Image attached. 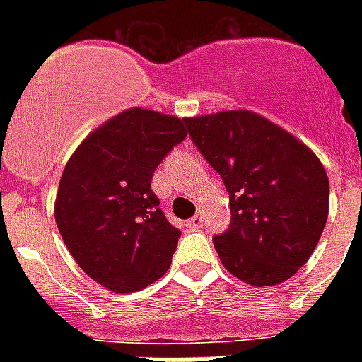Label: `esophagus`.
<instances>
[{
    "mask_svg": "<svg viewBox=\"0 0 362 362\" xmlns=\"http://www.w3.org/2000/svg\"><path fill=\"white\" fill-rule=\"evenodd\" d=\"M203 223H204L203 216H193L192 220L186 223V227L189 229V231H199V229H203Z\"/></svg>",
    "mask_w": 362,
    "mask_h": 362,
    "instance_id": "34e87169",
    "label": "esophagus"
}]
</instances>
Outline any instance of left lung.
<instances>
[{
	"label": "left lung",
	"instance_id": "obj_1",
	"mask_svg": "<svg viewBox=\"0 0 362 362\" xmlns=\"http://www.w3.org/2000/svg\"><path fill=\"white\" fill-rule=\"evenodd\" d=\"M186 125L229 193L231 223L212 238L223 267L257 287L291 278L327 223L329 178L320 159L250 110L197 116Z\"/></svg>",
	"mask_w": 362,
	"mask_h": 362
}]
</instances>
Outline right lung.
Instances as JSON below:
<instances>
[{"label":"right lung","instance_id":"obj_1","mask_svg":"<svg viewBox=\"0 0 362 362\" xmlns=\"http://www.w3.org/2000/svg\"><path fill=\"white\" fill-rule=\"evenodd\" d=\"M186 135V120L129 109L86 136L65 165L54 206L59 235L110 291H136L169 270L182 233L159 209L152 175Z\"/></svg>","mask_w":362,"mask_h":362}]
</instances>
